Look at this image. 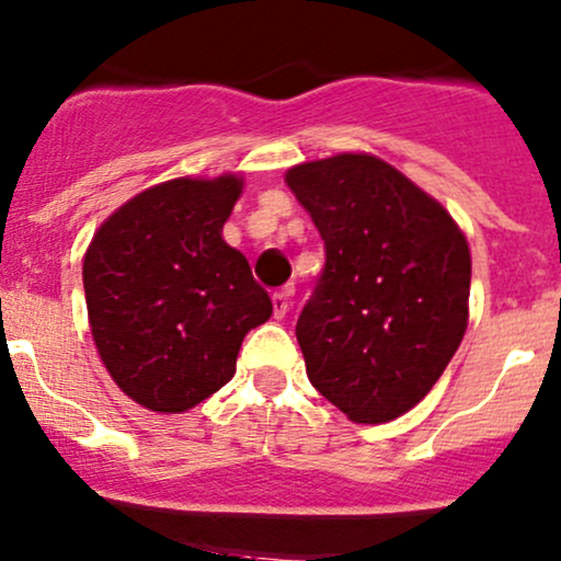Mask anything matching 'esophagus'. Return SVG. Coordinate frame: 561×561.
Wrapping results in <instances>:
<instances>
[{
  "label": "esophagus",
  "instance_id": "esophagus-1",
  "mask_svg": "<svg viewBox=\"0 0 561 561\" xmlns=\"http://www.w3.org/2000/svg\"><path fill=\"white\" fill-rule=\"evenodd\" d=\"M290 295H293V287H282L279 293L271 295V304H274V317L282 319L290 309Z\"/></svg>",
  "mask_w": 561,
  "mask_h": 561
}]
</instances>
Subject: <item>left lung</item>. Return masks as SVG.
<instances>
[{
  "instance_id": "1",
  "label": "left lung",
  "mask_w": 561,
  "mask_h": 561,
  "mask_svg": "<svg viewBox=\"0 0 561 561\" xmlns=\"http://www.w3.org/2000/svg\"><path fill=\"white\" fill-rule=\"evenodd\" d=\"M285 181L324 239V268L295 328L311 386L351 421H393L463 341L466 237L439 202L367 153L298 164Z\"/></svg>"
}]
</instances>
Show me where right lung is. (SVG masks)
Instances as JSON below:
<instances>
[{
    "mask_svg": "<svg viewBox=\"0 0 561 561\" xmlns=\"http://www.w3.org/2000/svg\"><path fill=\"white\" fill-rule=\"evenodd\" d=\"M242 181L178 178L122 205L84 255L92 341L127 397L186 412L226 386L244 335L274 311L220 229Z\"/></svg>",
    "mask_w": 561,
    "mask_h": 561,
    "instance_id": "1",
    "label": "right lung"
}]
</instances>
